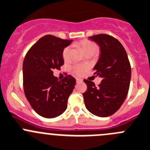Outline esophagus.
I'll use <instances>...</instances> for the list:
<instances>
[{
	"mask_svg": "<svg viewBox=\"0 0 150 150\" xmlns=\"http://www.w3.org/2000/svg\"><path fill=\"white\" fill-rule=\"evenodd\" d=\"M83 82V79H79V78H77V79H76V83H80V82Z\"/></svg>",
	"mask_w": 150,
	"mask_h": 150,
	"instance_id": "34e87169",
	"label": "esophagus"
}]
</instances>
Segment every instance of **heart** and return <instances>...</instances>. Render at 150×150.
Wrapping results in <instances>:
<instances>
[{"label": "heart", "instance_id": "obj_1", "mask_svg": "<svg viewBox=\"0 0 150 150\" xmlns=\"http://www.w3.org/2000/svg\"><path fill=\"white\" fill-rule=\"evenodd\" d=\"M77 45L82 48L84 53L87 52V51H92V50H94V51L97 50V45H96L94 42L88 40H84L80 41L79 42H78ZM70 50H71V48L69 46H68L64 48L63 51H62V58H63V59L65 61H67L68 59ZM85 71V67L83 66V65H75V66H74L72 68L73 74L76 75V76H80L82 74H83Z\"/></svg>", "mask_w": 150, "mask_h": 150}]
</instances>
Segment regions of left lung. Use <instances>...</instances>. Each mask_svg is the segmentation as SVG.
<instances>
[{"label":"left lung","mask_w":150,"mask_h":150,"mask_svg":"<svg viewBox=\"0 0 150 150\" xmlns=\"http://www.w3.org/2000/svg\"><path fill=\"white\" fill-rule=\"evenodd\" d=\"M100 48V54L93 70L102 79L99 87L85 79L88 90L83 93L88 111L99 117H108L120 108L127 96L131 67L125 48L113 37L96 35L90 37Z\"/></svg>","instance_id":"left-lung-1"}]
</instances>
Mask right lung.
I'll list each match as a JSON object with an SVG mask.
<instances>
[{
  "mask_svg": "<svg viewBox=\"0 0 150 150\" xmlns=\"http://www.w3.org/2000/svg\"><path fill=\"white\" fill-rule=\"evenodd\" d=\"M72 41L45 35L30 48L24 59L25 97L34 110L44 118L52 119L65 112L76 84L70 75L59 80L53 74L54 69H59L64 64L62 51Z\"/></svg>",
  "mask_w": 150,
  "mask_h": 150,
  "instance_id": "right-lung-1",
  "label": "right lung"
}]
</instances>
